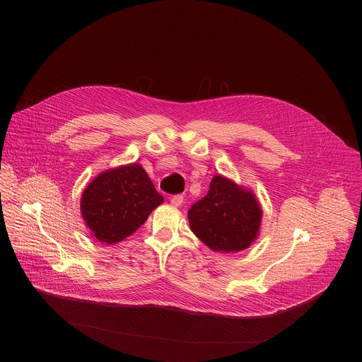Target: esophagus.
Wrapping results in <instances>:
<instances>
[{
  "label": "esophagus",
  "mask_w": 362,
  "mask_h": 362,
  "mask_svg": "<svg viewBox=\"0 0 362 362\" xmlns=\"http://www.w3.org/2000/svg\"><path fill=\"white\" fill-rule=\"evenodd\" d=\"M170 203H172L173 206H180V204L183 203V196H180V194L172 196V197H170Z\"/></svg>",
  "instance_id": "34e87169"
}]
</instances>
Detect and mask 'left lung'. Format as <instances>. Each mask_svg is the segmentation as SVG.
I'll use <instances>...</instances> for the list:
<instances>
[{
    "label": "left lung",
    "instance_id": "8db88e82",
    "mask_svg": "<svg viewBox=\"0 0 362 362\" xmlns=\"http://www.w3.org/2000/svg\"><path fill=\"white\" fill-rule=\"evenodd\" d=\"M192 232L215 252L247 249L257 238L262 209L255 194L233 180L216 175L208 194L187 212Z\"/></svg>",
    "mask_w": 362,
    "mask_h": 362
}]
</instances>
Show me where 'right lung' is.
Here are the masks:
<instances>
[{
    "label": "right lung",
    "mask_w": 362,
    "mask_h": 362,
    "mask_svg": "<svg viewBox=\"0 0 362 362\" xmlns=\"http://www.w3.org/2000/svg\"><path fill=\"white\" fill-rule=\"evenodd\" d=\"M162 203L146 170L132 163L95 176L81 194L80 211L91 236L113 245L134 233Z\"/></svg>",
    "instance_id": "right-lung-1"
}]
</instances>
